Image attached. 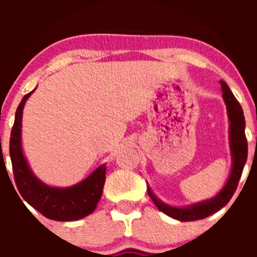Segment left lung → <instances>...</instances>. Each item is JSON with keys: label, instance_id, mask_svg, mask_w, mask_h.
I'll return each instance as SVG.
<instances>
[{"label": "left lung", "instance_id": "8db88e82", "mask_svg": "<svg viewBox=\"0 0 257 257\" xmlns=\"http://www.w3.org/2000/svg\"><path fill=\"white\" fill-rule=\"evenodd\" d=\"M220 84L222 88V98L226 104L227 115H229L230 120V148H231L232 154L231 174L224 188L215 198L209 199V200L201 201V203L194 204V205L186 206V208H174V206L162 203L148 186V195L152 198L155 206L160 211L167 214L168 216L180 220V221H195V220L204 219V217H208L209 215L224 208L236 191L237 184H239L241 174H242L243 165L247 159V141H246L245 136V118H243L242 108L230 90L229 85L224 80H221Z\"/></svg>", "mask_w": 257, "mask_h": 257}]
</instances>
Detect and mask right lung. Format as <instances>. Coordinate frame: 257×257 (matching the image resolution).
<instances>
[{
    "label": "right lung",
    "instance_id": "right-lung-1",
    "mask_svg": "<svg viewBox=\"0 0 257 257\" xmlns=\"http://www.w3.org/2000/svg\"><path fill=\"white\" fill-rule=\"evenodd\" d=\"M32 93L33 90L21 100L10 138V157L14 168L15 183L21 196L43 216L57 221L83 219L97 208L103 193L107 168L100 165L87 179L69 188H52L38 180L31 172L21 145L23 107Z\"/></svg>",
    "mask_w": 257,
    "mask_h": 257
}]
</instances>
